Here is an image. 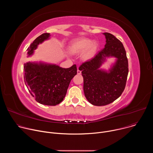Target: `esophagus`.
Instances as JSON below:
<instances>
[{"label":"esophagus","instance_id":"1","mask_svg":"<svg viewBox=\"0 0 153 153\" xmlns=\"http://www.w3.org/2000/svg\"><path fill=\"white\" fill-rule=\"evenodd\" d=\"M77 74H79V75H80V74H81V71L78 68L77 69Z\"/></svg>","mask_w":153,"mask_h":153}]
</instances>
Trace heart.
<instances>
[{"instance_id":"obj_1","label":"heart","mask_w":153,"mask_h":153,"mask_svg":"<svg viewBox=\"0 0 153 153\" xmlns=\"http://www.w3.org/2000/svg\"><path fill=\"white\" fill-rule=\"evenodd\" d=\"M99 44L97 41L81 37L71 42L68 46V51L71 54L74 55L82 54V59L85 61H88L95 56Z\"/></svg>"}]
</instances>
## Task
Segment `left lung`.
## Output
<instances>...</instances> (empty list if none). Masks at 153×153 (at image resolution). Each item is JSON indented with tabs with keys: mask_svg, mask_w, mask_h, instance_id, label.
Masks as SVG:
<instances>
[{
	"mask_svg": "<svg viewBox=\"0 0 153 153\" xmlns=\"http://www.w3.org/2000/svg\"><path fill=\"white\" fill-rule=\"evenodd\" d=\"M105 48L91 60L79 67L83 77V91L88 101L95 106L110 104L123 93L128 74V63L122 43L113 34L104 33ZM115 61L108 70L101 68L108 58Z\"/></svg>",
	"mask_w": 153,
	"mask_h": 153,
	"instance_id": "left-lung-1",
	"label": "left lung"
}]
</instances>
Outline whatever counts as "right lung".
Wrapping results in <instances>:
<instances>
[{
    "label": "right lung",
    "instance_id": "obj_1",
    "mask_svg": "<svg viewBox=\"0 0 153 153\" xmlns=\"http://www.w3.org/2000/svg\"><path fill=\"white\" fill-rule=\"evenodd\" d=\"M50 36V33H43L37 37L27 50V57H31L39 45ZM24 70L25 83L31 96L38 103L49 106H55L63 100L71 79L77 74L76 65L64 68L43 61L27 62Z\"/></svg>",
    "mask_w": 153,
    "mask_h": 153
}]
</instances>
